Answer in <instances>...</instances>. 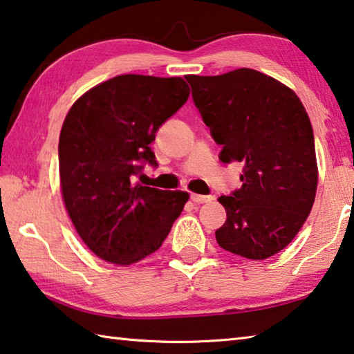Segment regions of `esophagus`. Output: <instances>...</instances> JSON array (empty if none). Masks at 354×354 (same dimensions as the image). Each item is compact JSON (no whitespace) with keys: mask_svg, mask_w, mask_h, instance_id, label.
Listing matches in <instances>:
<instances>
[{"mask_svg":"<svg viewBox=\"0 0 354 354\" xmlns=\"http://www.w3.org/2000/svg\"><path fill=\"white\" fill-rule=\"evenodd\" d=\"M191 201H193L194 203H207V202H212L213 197L202 196V194H191Z\"/></svg>","mask_w":354,"mask_h":354,"instance_id":"34e87169","label":"esophagus"}]
</instances>
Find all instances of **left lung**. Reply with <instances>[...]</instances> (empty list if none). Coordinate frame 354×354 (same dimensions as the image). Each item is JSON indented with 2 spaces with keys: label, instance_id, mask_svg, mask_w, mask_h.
<instances>
[{
  "label": "left lung",
  "instance_id": "1",
  "mask_svg": "<svg viewBox=\"0 0 354 354\" xmlns=\"http://www.w3.org/2000/svg\"><path fill=\"white\" fill-rule=\"evenodd\" d=\"M187 80L224 163L243 161V187L221 196L227 221L216 230L224 250L266 259L283 250L314 205L319 169L309 116L295 93L250 68Z\"/></svg>",
  "mask_w": 354,
  "mask_h": 354
}]
</instances>
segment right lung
Instances as JSON below:
<instances>
[{
	"mask_svg": "<svg viewBox=\"0 0 354 354\" xmlns=\"http://www.w3.org/2000/svg\"><path fill=\"white\" fill-rule=\"evenodd\" d=\"M182 77L122 74L85 91L59 138L60 188L85 245L104 261L129 266L158 250L189 194L133 183L155 132L188 101Z\"/></svg>",
	"mask_w": 354,
	"mask_h": 354,
	"instance_id": "right-lung-1",
	"label": "right lung"
}]
</instances>
